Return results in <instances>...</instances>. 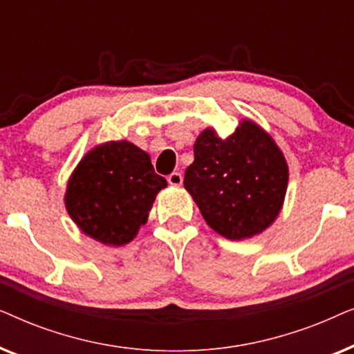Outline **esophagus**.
Returning <instances> with one entry per match:
<instances>
[{
    "label": "esophagus",
    "instance_id": "obj_1",
    "mask_svg": "<svg viewBox=\"0 0 354 354\" xmlns=\"http://www.w3.org/2000/svg\"><path fill=\"white\" fill-rule=\"evenodd\" d=\"M167 182L171 183V185H174V187L182 185V182H183L182 174H180V172H172V174H169V176H167Z\"/></svg>",
    "mask_w": 354,
    "mask_h": 354
}]
</instances>
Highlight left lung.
I'll return each mask as SVG.
<instances>
[{
  "mask_svg": "<svg viewBox=\"0 0 354 354\" xmlns=\"http://www.w3.org/2000/svg\"><path fill=\"white\" fill-rule=\"evenodd\" d=\"M193 153L183 185L212 230L243 240L272 224L287 192L288 167L263 129L243 120L225 140L206 129Z\"/></svg>",
  "mask_w": 354,
  "mask_h": 354,
  "instance_id": "obj_1",
  "label": "left lung"
}]
</instances>
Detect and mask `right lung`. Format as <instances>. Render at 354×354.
Returning a JSON list of instances; mask_svg holds the SVG:
<instances>
[{
	"instance_id": "right-lung-1",
	"label": "right lung",
	"mask_w": 354,
	"mask_h": 354,
	"mask_svg": "<svg viewBox=\"0 0 354 354\" xmlns=\"http://www.w3.org/2000/svg\"><path fill=\"white\" fill-rule=\"evenodd\" d=\"M167 187L151 159L130 142H108L82 159L67 183L66 207L82 232L120 246L137 235L154 198Z\"/></svg>"
}]
</instances>
